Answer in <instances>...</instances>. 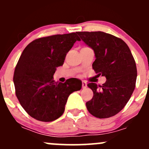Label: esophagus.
<instances>
[{"label": "esophagus", "instance_id": "34e87169", "mask_svg": "<svg viewBox=\"0 0 149 149\" xmlns=\"http://www.w3.org/2000/svg\"><path fill=\"white\" fill-rule=\"evenodd\" d=\"M82 88L83 89L87 88V83L85 81H82Z\"/></svg>", "mask_w": 149, "mask_h": 149}]
</instances>
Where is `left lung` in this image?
Wrapping results in <instances>:
<instances>
[{
	"label": "left lung",
	"mask_w": 149,
	"mask_h": 149,
	"mask_svg": "<svg viewBox=\"0 0 149 149\" xmlns=\"http://www.w3.org/2000/svg\"><path fill=\"white\" fill-rule=\"evenodd\" d=\"M95 52L92 69L105 76L102 85L90 83L93 97L86 102L88 111L95 117L107 118L116 115L127 103L136 85V63L127 44L122 39L102 31L76 32Z\"/></svg>",
	"instance_id": "left-lung-1"
}]
</instances>
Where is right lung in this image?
Here are the masks:
<instances>
[{"instance_id":"right-lung-1","label":"right lung","mask_w":149,"mask_h":149,"mask_svg":"<svg viewBox=\"0 0 149 149\" xmlns=\"http://www.w3.org/2000/svg\"><path fill=\"white\" fill-rule=\"evenodd\" d=\"M76 40V33L57 34L36 39L20 56L13 81L19 102L30 116L42 122L59 118L64 111L68 97L81 89L82 83L70 78L55 82L53 75L62 66Z\"/></svg>"}]
</instances>
